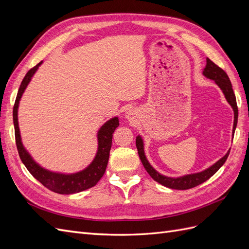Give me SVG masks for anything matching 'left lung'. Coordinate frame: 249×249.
I'll use <instances>...</instances> for the list:
<instances>
[{"mask_svg":"<svg viewBox=\"0 0 249 249\" xmlns=\"http://www.w3.org/2000/svg\"><path fill=\"white\" fill-rule=\"evenodd\" d=\"M202 73L205 77L215 81L216 84L220 87L222 92L224 93L225 99H227V101L231 106L233 110V114H235V119H233V127H232V135H233V132L236 130L237 123H238V107H237L236 95L233 93L232 86L229 76L227 74V72H225L222 69H220L219 66L216 65L213 61H211L209 58H207V65L205 67V70H203ZM136 146H137L140 160L148 175L152 177L156 182L160 183L165 187H168V188H171V189H177V190L191 189V188H194L202 184L203 182H206L207 179H209L211 177L214 176L218 171V169L222 166L230 155V150H229L227 155H225L223 158H221L219 161L216 162L213 166H211L205 171L173 178H167L160 175L159 172L156 171L152 166H150V164L148 163V161L145 158L144 150H143V141L140 136L136 138Z\"/></svg>","mask_w":249,"mask_h":249,"instance_id":"1","label":"left lung"}]
</instances>
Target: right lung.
<instances>
[{
	"mask_svg": "<svg viewBox=\"0 0 249 249\" xmlns=\"http://www.w3.org/2000/svg\"><path fill=\"white\" fill-rule=\"evenodd\" d=\"M41 64L38 63L33 69L30 70L25 78L22 79L21 84L19 86L18 92L14 103L13 107V124H14V132H16V142L17 147L18 150V155L21 162L25 164V166L29 170V172L39 182L50 189L53 192L59 194H72L78 193L89 189L97 184V182L102 178L105 171L107 168V164L109 160V154L112 145V137L116 127L119 125L118 118L114 117L110 119L109 122L105 124L97 134V139H99V149H97L96 156L93 162L89 166L80 172L73 173V175H62V173L51 172L41 168L38 164H36L34 160L27 152L25 147L22 146L20 140L18 122V108L20 97L24 93L29 82L31 81L33 74Z\"/></svg>",
	"mask_w": 249,
	"mask_h": 249,
	"instance_id": "right-lung-1",
	"label": "right lung"
}]
</instances>
